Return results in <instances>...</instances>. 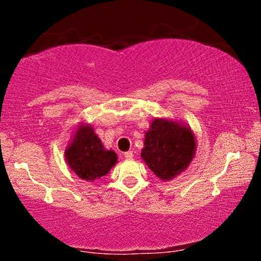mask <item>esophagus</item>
<instances>
[{
  "label": "esophagus",
  "mask_w": 261,
  "mask_h": 261,
  "mask_svg": "<svg viewBox=\"0 0 261 261\" xmlns=\"http://www.w3.org/2000/svg\"><path fill=\"white\" fill-rule=\"evenodd\" d=\"M124 157L126 158V160H131V158L134 157L133 151H127V152H125V153H124Z\"/></svg>",
  "instance_id": "34e87169"
}]
</instances>
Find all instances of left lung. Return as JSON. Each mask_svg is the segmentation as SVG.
Returning a JSON list of instances; mask_svg holds the SVG:
<instances>
[{
    "label": "left lung",
    "instance_id": "1",
    "mask_svg": "<svg viewBox=\"0 0 261 261\" xmlns=\"http://www.w3.org/2000/svg\"><path fill=\"white\" fill-rule=\"evenodd\" d=\"M195 135L189 125L167 118H154L145 133L141 158L163 181L187 170L196 153Z\"/></svg>",
    "mask_w": 261,
    "mask_h": 261
}]
</instances>
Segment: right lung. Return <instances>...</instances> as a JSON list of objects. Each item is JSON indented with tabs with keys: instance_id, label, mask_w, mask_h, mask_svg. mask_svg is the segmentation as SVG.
Segmentation results:
<instances>
[{
	"instance_id": "1",
	"label": "right lung",
	"mask_w": 261,
	"mask_h": 261,
	"mask_svg": "<svg viewBox=\"0 0 261 261\" xmlns=\"http://www.w3.org/2000/svg\"><path fill=\"white\" fill-rule=\"evenodd\" d=\"M70 169L86 181H94L109 173L118 162L113 149H107L91 124L80 122L65 148Z\"/></svg>"
}]
</instances>
